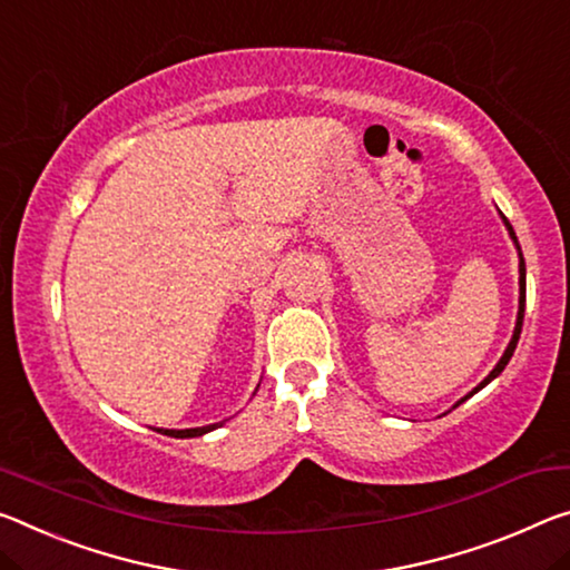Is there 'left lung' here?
<instances>
[{"instance_id":"8db88e82","label":"left lung","mask_w":570,"mask_h":570,"mask_svg":"<svg viewBox=\"0 0 570 570\" xmlns=\"http://www.w3.org/2000/svg\"><path fill=\"white\" fill-rule=\"evenodd\" d=\"M500 218H502V223H504V228H508V233H510V238H512V243H514V248H518V258H520V304H518V322H514V332H512V340H510V345L504 347V352H502V357H500V363H497L494 367H492V373L484 377V381L474 387L472 393H466L462 401H456V405H462L466 399H472L474 393H480L484 385H490L497 375L502 373L504 370V365L510 363V357H512V352H514V347H518V340H520V332H522V317H525V258H522V250H520V243H518V236H514V230H512V225H510V220L504 218V215L500 213ZM454 405V409H456Z\"/></svg>"}]
</instances>
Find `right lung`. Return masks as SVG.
Listing matches in <instances>:
<instances>
[{
	"label": "right lung",
	"mask_w": 570,
	"mask_h": 570,
	"mask_svg": "<svg viewBox=\"0 0 570 570\" xmlns=\"http://www.w3.org/2000/svg\"><path fill=\"white\" fill-rule=\"evenodd\" d=\"M258 391V387H256ZM218 426H223L220 423H210V426H197V429H157L159 433H165V436H175V439H195V436H203V433H210Z\"/></svg>",
	"instance_id": "1"
}]
</instances>
